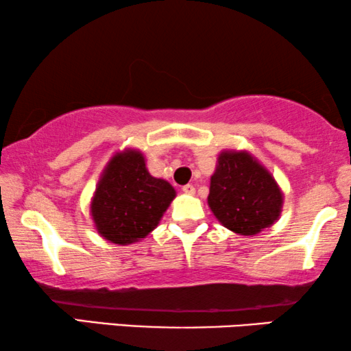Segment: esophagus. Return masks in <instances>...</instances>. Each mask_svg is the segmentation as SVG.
<instances>
[{
	"mask_svg": "<svg viewBox=\"0 0 351 351\" xmlns=\"http://www.w3.org/2000/svg\"><path fill=\"white\" fill-rule=\"evenodd\" d=\"M182 191H184V193H186V195H195V186L193 185H184L182 186Z\"/></svg>",
	"mask_w": 351,
	"mask_h": 351,
	"instance_id": "esophagus-1",
	"label": "esophagus"
}]
</instances>
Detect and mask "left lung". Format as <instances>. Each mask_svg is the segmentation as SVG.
I'll return each instance as SVG.
<instances>
[{
    "mask_svg": "<svg viewBox=\"0 0 351 351\" xmlns=\"http://www.w3.org/2000/svg\"><path fill=\"white\" fill-rule=\"evenodd\" d=\"M208 204L225 228L251 237L280 219L282 191L251 153L223 150L210 176Z\"/></svg>",
    "mask_w": 351,
    "mask_h": 351,
    "instance_id": "8db88e82",
    "label": "left lung"
}]
</instances>
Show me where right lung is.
Instances as JSON below:
<instances>
[{
  "label": "right lung",
  "mask_w": 351,
  "mask_h": 351,
  "mask_svg": "<svg viewBox=\"0 0 351 351\" xmlns=\"http://www.w3.org/2000/svg\"><path fill=\"white\" fill-rule=\"evenodd\" d=\"M174 198V186L148 172L143 153L124 148L105 166L90 199V215L100 237L128 246L158 227Z\"/></svg>",
  "instance_id": "add662e5"
}]
</instances>
